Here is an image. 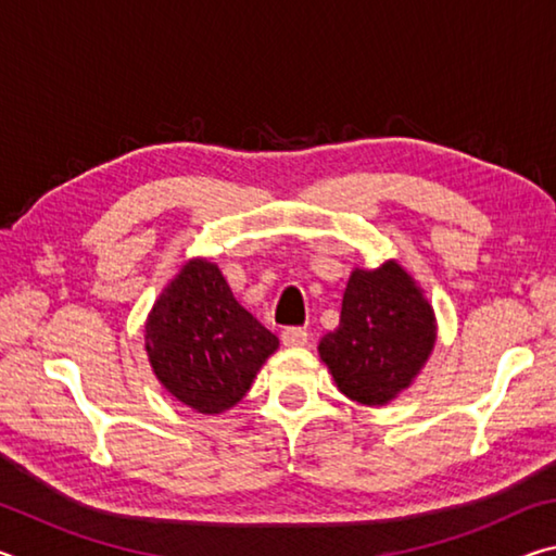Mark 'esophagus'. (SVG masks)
Masks as SVG:
<instances>
[{
    "mask_svg": "<svg viewBox=\"0 0 556 556\" xmlns=\"http://www.w3.org/2000/svg\"><path fill=\"white\" fill-rule=\"evenodd\" d=\"M281 343H285L287 348H301V345L308 343V333L299 326H289V328H285V331H281Z\"/></svg>",
    "mask_w": 556,
    "mask_h": 556,
    "instance_id": "esophagus-1",
    "label": "esophagus"
}]
</instances>
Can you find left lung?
I'll use <instances>...</instances> for the list:
<instances>
[{"instance_id": "obj_1", "label": "left lung", "mask_w": 556, "mask_h": 556, "mask_svg": "<svg viewBox=\"0 0 556 556\" xmlns=\"http://www.w3.org/2000/svg\"><path fill=\"white\" fill-rule=\"evenodd\" d=\"M437 341L434 308L407 271L388 260L353 269L341 324L318 343L321 361L345 397L388 404L407 390Z\"/></svg>"}]
</instances>
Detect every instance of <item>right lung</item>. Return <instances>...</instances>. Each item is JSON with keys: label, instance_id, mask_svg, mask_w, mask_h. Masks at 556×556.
Returning <instances> with one entry per match:
<instances>
[{"label": "right lung", "instance_id": "obj_1", "mask_svg": "<svg viewBox=\"0 0 556 556\" xmlns=\"http://www.w3.org/2000/svg\"><path fill=\"white\" fill-rule=\"evenodd\" d=\"M144 341L159 382L201 414L235 407L279 345L208 260H188L168 281L147 318Z\"/></svg>", "mask_w": 556, "mask_h": 556}]
</instances>
